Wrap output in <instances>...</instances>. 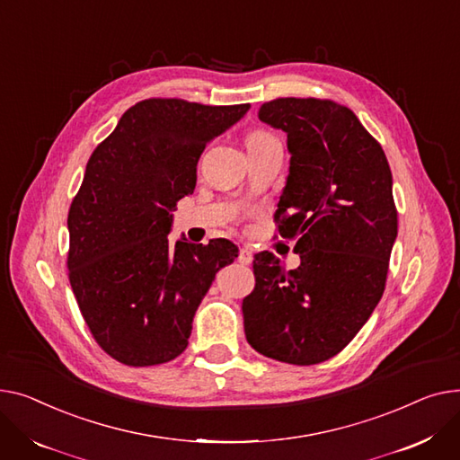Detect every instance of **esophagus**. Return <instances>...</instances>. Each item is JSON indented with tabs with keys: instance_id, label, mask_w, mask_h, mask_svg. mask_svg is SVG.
<instances>
[{
	"instance_id": "obj_1",
	"label": "esophagus",
	"mask_w": 460,
	"mask_h": 460,
	"mask_svg": "<svg viewBox=\"0 0 460 460\" xmlns=\"http://www.w3.org/2000/svg\"><path fill=\"white\" fill-rule=\"evenodd\" d=\"M237 260H239V263H243V265H251V263H252V251H251L249 247H241Z\"/></svg>"
}]
</instances>
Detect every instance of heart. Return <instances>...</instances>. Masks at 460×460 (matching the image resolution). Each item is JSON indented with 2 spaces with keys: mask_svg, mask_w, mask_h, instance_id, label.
<instances>
[{
  "mask_svg": "<svg viewBox=\"0 0 460 460\" xmlns=\"http://www.w3.org/2000/svg\"><path fill=\"white\" fill-rule=\"evenodd\" d=\"M271 139H275L271 133H267V131H261V129H256V131L249 133V137H247V146L261 145V143H265V141H271Z\"/></svg>",
  "mask_w": 460,
  "mask_h": 460,
  "instance_id": "heart-1",
  "label": "heart"
}]
</instances>
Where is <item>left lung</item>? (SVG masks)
<instances>
[{
    "label": "left lung",
    "mask_w": 460,
    "mask_h": 460,
    "mask_svg": "<svg viewBox=\"0 0 460 460\" xmlns=\"http://www.w3.org/2000/svg\"><path fill=\"white\" fill-rule=\"evenodd\" d=\"M258 117L288 137L289 174L275 217L279 234L296 241L301 265L286 271L271 252L254 256L245 336L263 357L312 366L338 355L381 301L397 237L392 171L345 105L279 98Z\"/></svg>",
    "instance_id": "obj_1"
}]
</instances>
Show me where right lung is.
Segmentation results:
<instances>
[{
	"label": "right lung",
	"mask_w": 460,
	"mask_h": 460,
	"mask_svg": "<svg viewBox=\"0 0 460 460\" xmlns=\"http://www.w3.org/2000/svg\"><path fill=\"white\" fill-rule=\"evenodd\" d=\"M251 110L176 98L135 103L93 152L68 211L70 286L98 345L145 367L181 355L228 239L169 243L172 209L195 191L206 145Z\"/></svg>",
	"instance_id": "add662e5"
}]
</instances>
